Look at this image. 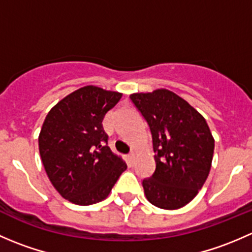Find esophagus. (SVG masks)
<instances>
[{
  "instance_id": "obj_1",
  "label": "esophagus",
  "mask_w": 252,
  "mask_h": 252,
  "mask_svg": "<svg viewBox=\"0 0 252 252\" xmlns=\"http://www.w3.org/2000/svg\"><path fill=\"white\" fill-rule=\"evenodd\" d=\"M126 158H128V163L131 166V163H133V159H134V154H133V152H131V154H129L128 156H126Z\"/></svg>"
}]
</instances>
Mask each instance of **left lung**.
I'll use <instances>...</instances> for the list:
<instances>
[{
  "label": "left lung",
  "instance_id": "1",
  "mask_svg": "<svg viewBox=\"0 0 252 252\" xmlns=\"http://www.w3.org/2000/svg\"><path fill=\"white\" fill-rule=\"evenodd\" d=\"M151 130L156 169L142 180L146 199L163 210L189 204L205 184L215 139L205 118L166 89L130 95Z\"/></svg>",
  "mask_w": 252,
  "mask_h": 252
}]
</instances>
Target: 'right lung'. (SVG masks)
I'll use <instances>...</instances> for the list:
<instances>
[{
  "label": "right lung",
  "mask_w": 252,
  "mask_h": 252,
  "mask_svg": "<svg viewBox=\"0 0 252 252\" xmlns=\"http://www.w3.org/2000/svg\"><path fill=\"white\" fill-rule=\"evenodd\" d=\"M122 94L94 85L65 96L47 113L39 135L45 171L68 201L88 206L105 200L126 169L108 147L102 121Z\"/></svg>",
  "instance_id": "right-lung-1"
}]
</instances>
